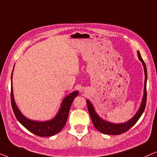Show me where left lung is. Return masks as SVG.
Segmentation results:
<instances>
[{"instance_id": "1", "label": "left lung", "mask_w": 157, "mask_h": 157, "mask_svg": "<svg viewBox=\"0 0 157 157\" xmlns=\"http://www.w3.org/2000/svg\"><path fill=\"white\" fill-rule=\"evenodd\" d=\"M138 57L140 61L142 62L144 68V72H145V81H144V97L142 102H141V107L139 108V111H137L136 115L132 118L129 121L126 122L124 124H112L110 122L105 121L104 120L101 119V118L97 115V113L94 111V106H92L91 102L89 101H86L87 102V107L88 110H89L90 117L93 122V124L95 126L96 129L99 131L100 132L103 133V134H109V135H119L123 134V133L127 132L128 129H130L134 124L136 123L137 121L142 115V113L144 111L146 104H147V66L146 64L141 56L140 53L138 51Z\"/></svg>"}]
</instances>
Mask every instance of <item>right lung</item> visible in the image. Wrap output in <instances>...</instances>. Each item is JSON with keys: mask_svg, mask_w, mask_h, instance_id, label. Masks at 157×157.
Segmentation results:
<instances>
[{"mask_svg": "<svg viewBox=\"0 0 157 157\" xmlns=\"http://www.w3.org/2000/svg\"><path fill=\"white\" fill-rule=\"evenodd\" d=\"M14 68V67H13ZM12 76L11 75V91H10V100H11V106L14 114L16 116L18 121L27 128L29 132L37 135L38 136H51L56 134L60 131H61L63 126H65L67 121L68 113L71 106L73 101L78 95V91H74L70 94L64 98L61 104V107L59 112L56 116L54 119L48 121L40 122L34 121L25 118L18 110V107L16 105L14 101L12 87Z\"/></svg>", "mask_w": 157, "mask_h": 157, "instance_id": "add662e5", "label": "right lung"}]
</instances>
